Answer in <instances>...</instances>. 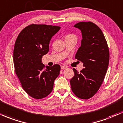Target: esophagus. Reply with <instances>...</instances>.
Returning <instances> with one entry per match:
<instances>
[{
  "label": "esophagus",
  "instance_id": "obj_1",
  "mask_svg": "<svg viewBox=\"0 0 123 123\" xmlns=\"http://www.w3.org/2000/svg\"><path fill=\"white\" fill-rule=\"evenodd\" d=\"M67 67H66V66H64V65H61V69L62 70H64L65 69H67Z\"/></svg>",
  "mask_w": 123,
  "mask_h": 123
}]
</instances>
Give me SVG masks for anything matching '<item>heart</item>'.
I'll list each match as a JSON object with an SVG mask.
<instances>
[{
	"label": "heart",
	"mask_w": 123,
	"mask_h": 123,
	"mask_svg": "<svg viewBox=\"0 0 123 123\" xmlns=\"http://www.w3.org/2000/svg\"><path fill=\"white\" fill-rule=\"evenodd\" d=\"M66 38H73L76 39V36L75 34H70L67 35L66 36Z\"/></svg>",
	"instance_id": "b5f03b06"
}]
</instances>
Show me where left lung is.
<instances>
[{
  "instance_id": "left-lung-1",
  "label": "left lung",
  "mask_w": 123,
  "mask_h": 123,
  "mask_svg": "<svg viewBox=\"0 0 123 123\" xmlns=\"http://www.w3.org/2000/svg\"><path fill=\"white\" fill-rule=\"evenodd\" d=\"M74 27L80 30L81 45L75 58L83 63L79 72L73 68L75 75L70 80L71 89L78 98H91L103 83L109 62V49L104 34L93 23L79 22Z\"/></svg>"
}]
</instances>
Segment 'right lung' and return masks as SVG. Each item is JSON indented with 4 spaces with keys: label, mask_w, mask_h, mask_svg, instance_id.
Instances as JSON below:
<instances>
[{
    "label": "right lung",
    "mask_w": 123,
    "mask_h": 123,
    "mask_svg": "<svg viewBox=\"0 0 123 123\" xmlns=\"http://www.w3.org/2000/svg\"><path fill=\"white\" fill-rule=\"evenodd\" d=\"M60 29L55 25L31 24L20 32L16 40L13 51L16 74L23 89L34 99H43L50 94L59 74L60 65L45 68L41 58L48 53L51 38Z\"/></svg>",
    "instance_id": "obj_1"
}]
</instances>
